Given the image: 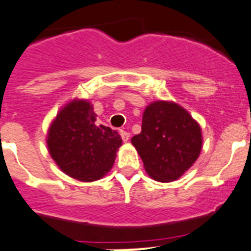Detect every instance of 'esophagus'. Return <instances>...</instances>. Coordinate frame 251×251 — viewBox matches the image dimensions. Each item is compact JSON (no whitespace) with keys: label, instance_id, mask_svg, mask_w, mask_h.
I'll use <instances>...</instances> for the list:
<instances>
[{"label":"esophagus","instance_id":"obj_1","mask_svg":"<svg viewBox=\"0 0 251 251\" xmlns=\"http://www.w3.org/2000/svg\"><path fill=\"white\" fill-rule=\"evenodd\" d=\"M119 134H121V137H122V139H123V142H128V141H129L130 134L128 132H126V130L121 129V130H119Z\"/></svg>","mask_w":251,"mask_h":251}]
</instances>
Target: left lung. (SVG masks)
Instances as JSON below:
<instances>
[{
    "label": "left lung",
    "mask_w": 251,
    "mask_h": 251,
    "mask_svg": "<svg viewBox=\"0 0 251 251\" xmlns=\"http://www.w3.org/2000/svg\"><path fill=\"white\" fill-rule=\"evenodd\" d=\"M146 171L161 182L179 178L194 165L202 146L201 128L183 108L154 101L146 108L142 132L132 138Z\"/></svg>",
    "instance_id": "obj_1"
}]
</instances>
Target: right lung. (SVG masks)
<instances>
[{"label": "right lung", "mask_w": 251, "mask_h": 251, "mask_svg": "<svg viewBox=\"0 0 251 251\" xmlns=\"http://www.w3.org/2000/svg\"><path fill=\"white\" fill-rule=\"evenodd\" d=\"M97 114L85 100L60 110L48 136L50 154L63 172L80 181L99 179L112 168L122 146L117 130L95 124Z\"/></svg>", "instance_id": "right-lung-1"}]
</instances>
